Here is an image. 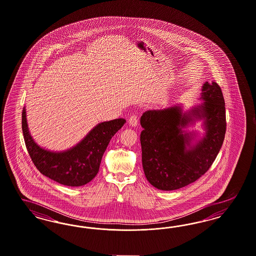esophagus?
I'll use <instances>...</instances> for the list:
<instances>
[{
  "label": "esophagus",
  "mask_w": 256,
  "mask_h": 256,
  "mask_svg": "<svg viewBox=\"0 0 256 256\" xmlns=\"http://www.w3.org/2000/svg\"><path fill=\"white\" fill-rule=\"evenodd\" d=\"M138 116L136 114H132L128 120V124L132 127H136L138 125Z\"/></svg>",
  "instance_id": "obj_1"
}]
</instances>
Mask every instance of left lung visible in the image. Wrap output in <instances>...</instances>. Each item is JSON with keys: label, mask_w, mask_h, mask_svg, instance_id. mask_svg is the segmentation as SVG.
<instances>
[{"label": "left lung", "mask_w": 256, "mask_h": 256, "mask_svg": "<svg viewBox=\"0 0 256 256\" xmlns=\"http://www.w3.org/2000/svg\"><path fill=\"white\" fill-rule=\"evenodd\" d=\"M198 104L148 110L140 124L142 166L147 180L161 190L185 187L212 166L226 132L225 102L216 82H204ZM196 123L204 132L190 130Z\"/></svg>", "instance_id": "8db88e82"}]
</instances>
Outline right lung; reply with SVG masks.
Wrapping results in <instances>:
<instances>
[{"mask_svg":"<svg viewBox=\"0 0 256 256\" xmlns=\"http://www.w3.org/2000/svg\"><path fill=\"white\" fill-rule=\"evenodd\" d=\"M126 120H113L96 124L78 142L64 151H51L40 146L29 131L26 106L22 114V128L29 156L44 176L70 187H80L89 183L96 176L102 156L111 140Z\"/></svg>","mask_w":256,"mask_h":256,"instance_id":"add662e5","label":"right lung"}]
</instances>
